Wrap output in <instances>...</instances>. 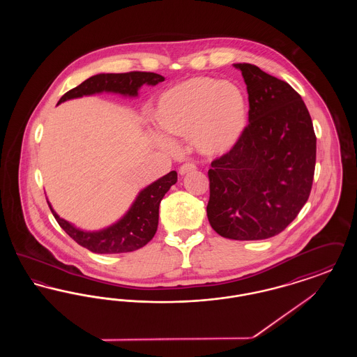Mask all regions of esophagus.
<instances>
[{
  "mask_svg": "<svg viewBox=\"0 0 357 357\" xmlns=\"http://www.w3.org/2000/svg\"><path fill=\"white\" fill-rule=\"evenodd\" d=\"M197 170V166L194 165V163H185V165H182V167L179 169V172H181V175H186L188 172H192V171Z\"/></svg>",
  "mask_w": 357,
  "mask_h": 357,
  "instance_id": "obj_1",
  "label": "esophagus"
}]
</instances>
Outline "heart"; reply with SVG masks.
Listing matches in <instances>:
<instances>
[{"mask_svg": "<svg viewBox=\"0 0 357 357\" xmlns=\"http://www.w3.org/2000/svg\"><path fill=\"white\" fill-rule=\"evenodd\" d=\"M153 119L169 135L190 139L206 156L229 153L248 126V102L237 85L210 77H194L174 85L158 100ZM158 144L174 149L166 136Z\"/></svg>", "mask_w": 357, "mask_h": 357, "instance_id": "1", "label": "heart"}]
</instances>
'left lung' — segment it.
<instances>
[{"mask_svg":"<svg viewBox=\"0 0 357 357\" xmlns=\"http://www.w3.org/2000/svg\"><path fill=\"white\" fill-rule=\"evenodd\" d=\"M241 69L249 93V124L237 144L211 162L207 218L225 238L280 234L306 204L316 166V135L301 96L249 63Z\"/></svg>","mask_w":357,"mask_h":357,"instance_id":"obj_1","label":"left lung"}]
</instances>
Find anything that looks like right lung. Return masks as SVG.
Segmentation results:
<instances>
[{"label":"right lung","mask_w":357,"mask_h":357,"mask_svg":"<svg viewBox=\"0 0 357 357\" xmlns=\"http://www.w3.org/2000/svg\"><path fill=\"white\" fill-rule=\"evenodd\" d=\"M160 82H165V77L153 72L134 70L127 73H100L86 79L82 84L64 93L59 104L102 91L136 96L137 89L142 85H156ZM176 171H171L167 175L162 176L140 191L132 207L118 223L93 233L76 229L69 222L60 218L53 211L50 202L48 204L60 227L80 246L98 255L128 253L143 248L153 239L159 221V204L170 187L176 183Z\"/></svg>","instance_id":"obj_1"}]
</instances>
